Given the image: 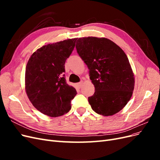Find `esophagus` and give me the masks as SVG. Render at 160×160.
I'll return each instance as SVG.
<instances>
[{
	"label": "esophagus",
	"instance_id": "esophagus-1",
	"mask_svg": "<svg viewBox=\"0 0 160 160\" xmlns=\"http://www.w3.org/2000/svg\"><path fill=\"white\" fill-rule=\"evenodd\" d=\"M83 81H81L79 82V83H77V86L79 88H81V87H82V85H83Z\"/></svg>",
	"mask_w": 160,
	"mask_h": 160
}]
</instances>
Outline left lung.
Wrapping results in <instances>:
<instances>
[{"mask_svg":"<svg viewBox=\"0 0 160 160\" xmlns=\"http://www.w3.org/2000/svg\"><path fill=\"white\" fill-rule=\"evenodd\" d=\"M77 53L88 65L93 95L88 101L95 112L113 115L122 110L131 99L135 78L127 55L121 48L106 38H79Z\"/></svg>","mask_w":160,"mask_h":160,"instance_id":"1","label":"left lung"}]
</instances>
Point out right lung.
<instances>
[{
  "label": "right lung",
  "instance_id": "1",
  "mask_svg": "<svg viewBox=\"0 0 160 160\" xmlns=\"http://www.w3.org/2000/svg\"><path fill=\"white\" fill-rule=\"evenodd\" d=\"M77 38L42 46L34 52L26 66L25 90L38 111L52 118L67 113L76 89L66 83L65 64Z\"/></svg>",
  "mask_w": 160,
  "mask_h": 160
}]
</instances>
